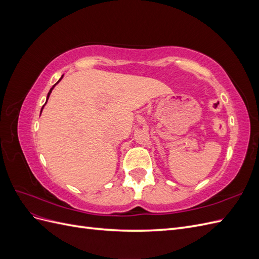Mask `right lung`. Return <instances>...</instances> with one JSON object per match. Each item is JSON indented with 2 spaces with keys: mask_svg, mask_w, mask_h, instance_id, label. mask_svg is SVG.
Masks as SVG:
<instances>
[{
  "mask_svg": "<svg viewBox=\"0 0 259 259\" xmlns=\"http://www.w3.org/2000/svg\"><path fill=\"white\" fill-rule=\"evenodd\" d=\"M61 79H62V76L60 77V80H61ZM60 80H59V81H60ZM59 81H58V82H59ZM58 82H57V83H58ZM55 85H56V84H55ZM53 89H54V86H53V88L51 89V91H50L49 94H48V99H49V97H50V95H51V93H52V90H53ZM46 101H48V100H46ZM45 104H46V103H45ZM43 107H44V106H43ZM43 107H42V109H43ZM41 112H42V110H41Z\"/></svg>",
  "mask_w": 259,
  "mask_h": 259,
  "instance_id": "1",
  "label": "right lung"
}]
</instances>
